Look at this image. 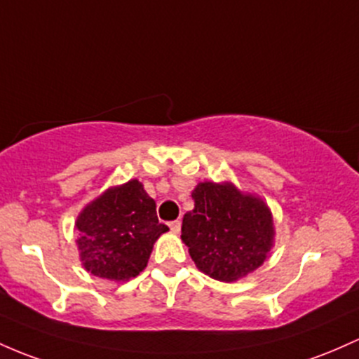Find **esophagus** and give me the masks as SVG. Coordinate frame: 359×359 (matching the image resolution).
<instances>
[{"instance_id": "1", "label": "esophagus", "mask_w": 359, "mask_h": 359, "mask_svg": "<svg viewBox=\"0 0 359 359\" xmlns=\"http://www.w3.org/2000/svg\"><path fill=\"white\" fill-rule=\"evenodd\" d=\"M180 224H182V223H180V219H175V222L168 223V226H170L172 231H175V233H179V231H180Z\"/></svg>"}]
</instances>
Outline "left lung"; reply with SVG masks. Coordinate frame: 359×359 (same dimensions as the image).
Instances as JSON below:
<instances>
[{"mask_svg": "<svg viewBox=\"0 0 359 359\" xmlns=\"http://www.w3.org/2000/svg\"><path fill=\"white\" fill-rule=\"evenodd\" d=\"M194 210L184 215L182 237L199 271L237 281L266 261L273 247V216L254 196L231 184L203 182L192 191Z\"/></svg>", "mask_w": 359, "mask_h": 359, "instance_id": "1", "label": "left lung"}]
</instances>
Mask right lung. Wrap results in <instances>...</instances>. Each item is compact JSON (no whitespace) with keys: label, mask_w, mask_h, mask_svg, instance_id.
I'll use <instances>...</instances> for the list:
<instances>
[{"label":"right lung","mask_w":359,"mask_h":359,"mask_svg":"<svg viewBox=\"0 0 359 359\" xmlns=\"http://www.w3.org/2000/svg\"><path fill=\"white\" fill-rule=\"evenodd\" d=\"M78 250L86 271L128 281L147 267L153 243L168 230L156 218V204L137 180L109 189L80 212Z\"/></svg>","instance_id":"obj_1"}]
</instances>
